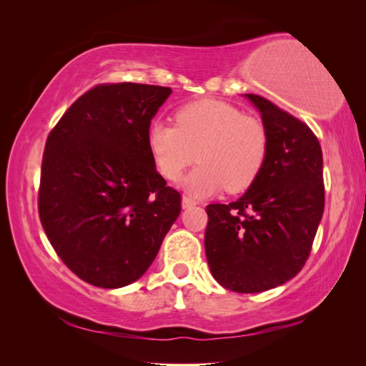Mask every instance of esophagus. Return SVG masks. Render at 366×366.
<instances>
[{"label": "esophagus", "instance_id": "34e87169", "mask_svg": "<svg viewBox=\"0 0 366 366\" xmlns=\"http://www.w3.org/2000/svg\"><path fill=\"white\" fill-rule=\"evenodd\" d=\"M195 204H197V202L192 200L191 197H187V195H183V197H182V206H183V209L192 207V206H195Z\"/></svg>", "mask_w": 366, "mask_h": 366}]
</instances>
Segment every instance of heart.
I'll use <instances>...</instances> for the list:
<instances>
[{"label": "heart", "mask_w": 366, "mask_h": 366, "mask_svg": "<svg viewBox=\"0 0 366 366\" xmlns=\"http://www.w3.org/2000/svg\"><path fill=\"white\" fill-rule=\"evenodd\" d=\"M175 127L156 122L147 143L156 169L166 180H179L187 166L200 164L183 186L195 197L226 187L230 194L249 189L267 157V131L258 119L217 99L186 104L175 112Z\"/></svg>", "instance_id": "heart-1"}]
</instances>
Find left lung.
I'll return each mask as SVG.
<instances>
[{"instance_id": "left-lung-1", "label": "left lung", "mask_w": 366, "mask_h": 366, "mask_svg": "<svg viewBox=\"0 0 366 366\" xmlns=\"http://www.w3.org/2000/svg\"><path fill=\"white\" fill-rule=\"evenodd\" d=\"M269 149L247 192L209 204L204 249L210 273L224 289L259 293L296 276L310 257L324 214L322 149L304 122L258 94Z\"/></svg>"}]
</instances>
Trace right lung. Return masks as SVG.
Here are the masks:
<instances>
[{"label":"right lung","mask_w":366,"mask_h":366,"mask_svg":"<svg viewBox=\"0 0 366 366\" xmlns=\"http://www.w3.org/2000/svg\"><path fill=\"white\" fill-rule=\"evenodd\" d=\"M172 93L102 84L65 112L46 142L38 210L62 262L88 284L119 289L156 259L182 197L154 166L151 119Z\"/></svg>","instance_id":"add662e5"}]
</instances>
